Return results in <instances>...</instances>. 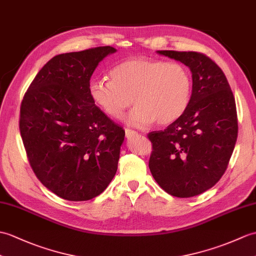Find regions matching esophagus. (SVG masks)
<instances>
[{"instance_id":"34e87169","label":"esophagus","mask_w":256,"mask_h":256,"mask_svg":"<svg viewBox=\"0 0 256 256\" xmlns=\"http://www.w3.org/2000/svg\"><path fill=\"white\" fill-rule=\"evenodd\" d=\"M138 133L136 132V130H130V128H126V136L128 138H133V136H135V135H138Z\"/></svg>"}]
</instances>
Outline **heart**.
Here are the masks:
<instances>
[{
  "instance_id": "heart-1",
  "label": "heart",
  "mask_w": 256,
  "mask_h": 256,
  "mask_svg": "<svg viewBox=\"0 0 256 256\" xmlns=\"http://www.w3.org/2000/svg\"><path fill=\"white\" fill-rule=\"evenodd\" d=\"M110 82L92 80L89 94L104 114L114 120L124 116L132 102L136 106L128 122L134 126H169L184 114L191 99L188 70L176 62L147 58H130L109 73Z\"/></svg>"
}]
</instances>
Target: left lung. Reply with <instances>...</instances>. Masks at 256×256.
Segmentation results:
<instances>
[{
	"label": "left lung",
	"instance_id": "left-lung-1",
	"mask_svg": "<svg viewBox=\"0 0 256 256\" xmlns=\"http://www.w3.org/2000/svg\"><path fill=\"white\" fill-rule=\"evenodd\" d=\"M157 52L186 65L193 85L179 120L148 134L150 169L166 192L192 198L215 186L227 169L238 136L236 101L222 68L203 53Z\"/></svg>",
	"mask_w": 256,
	"mask_h": 256
}]
</instances>
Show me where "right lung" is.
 <instances>
[{
	"mask_svg": "<svg viewBox=\"0 0 256 256\" xmlns=\"http://www.w3.org/2000/svg\"><path fill=\"white\" fill-rule=\"evenodd\" d=\"M110 46L56 56L36 75L20 106V130L32 168L60 198H96L118 169L126 132L94 104L89 84Z\"/></svg>",
	"mask_w": 256,
	"mask_h": 256,
	"instance_id": "1",
	"label": "right lung"
}]
</instances>
